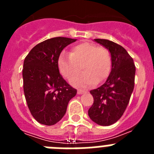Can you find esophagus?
<instances>
[{
	"label": "esophagus",
	"mask_w": 154,
	"mask_h": 154,
	"mask_svg": "<svg viewBox=\"0 0 154 154\" xmlns=\"http://www.w3.org/2000/svg\"><path fill=\"white\" fill-rule=\"evenodd\" d=\"M85 92H85V91H82V90H78L77 93H78L79 95H81V94H83V93H85Z\"/></svg>",
	"instance_id": "1"
}]
</instances>
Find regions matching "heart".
<instances>
[{
	"label": "heart",
	"instance_id": "b5f03b06",
	"mask_svg": "<svg viewBox=\"0 0 154 154\" xmlns=\"http://www.w3.org/2000/svg\"><path fill=\"white\" fill-rule=\"evenodd\" d=\"M85 72L73 79L81 66ZM59 72L75 86L85 88L96 82H102L108 78L112 69V59L108 50L84 42L73 46L69 56L62 54L58 60Z\"/></svg>",
	"mask_w": 154,
	"mask_h": 154
}]
</instances>
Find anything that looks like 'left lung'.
<instances>
[{
  "instance_id": "obj_1",
  "label": "left lung",
  "mask_w": 154,
  "mask_h": 154,
  "mask_svg": "<svg viewBox=\"0 0 154 154\" xmlns=\"http://www.w3.org/2000/svg\"><path fill=\"white\" fill-rule=\"evenodd\" d=\"M109 51L112 69L106 82L90 91L94 102L88 114L94 123L110 126L124 113L134 89L136 67L124 48L106 39H94Z\"/></svg>"
}]
</instances>
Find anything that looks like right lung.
Segmentation results:
<instances>
[{
    "label": "right lung",
    "mask_w": 154,
    "mask_h": 154,
    "mask_svg": "<svg viewBox=\"0 0 154 154\" xmlns=\"http://www.w3.org/2000/svg\"><path fill=\"white\" fill-rule=\"evenodd\" d=\"M76 39L56 37L35 45L24 58V92L31 115L39 123L52 126L62 119L77 90L59 73L61 52Z\"/></svg>",
    "instance_id": "obj_1"
}]
</instances>
